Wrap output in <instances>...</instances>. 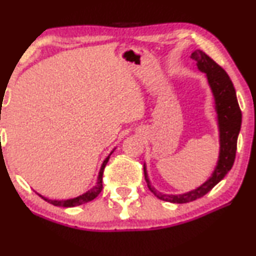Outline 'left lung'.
I'll list each match as a JSON object with an SVG mask.
<instances>
[{"instance_id": "8db88e82", "label": "left lung", "mask_w": 256, "mask_h": 256, "mask_svg": "<svg viewBox=\"0 0 256 256\" xmlns=\"http://www.w3.org/2000/svg\"><path fill=\"white\" fill-rule=\"evenodd\" d=\"M192 59L196 61L197 68L202 73L206 74L208 86L214 98V109L217 114L219 130V156L214 170L212 172L210 178L198 188L192 192L180 194V195H172V194L168 195V194L158 192L154 186H150L146 164H144V174H145L147 186L150 192L159 200L178 204L188 203V202L203 197L231 170L236 159L238 136H239L241 118H242L239 104H238L236 89L228 73L200 50L192 53Z\"/></svg>"}]
</instances>
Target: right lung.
I'll use <instances>...</instances> for the list:
<instances>
[{
	"label": "right lung",
	"mask_w": 256,
	"mask_h": 256,
	"mask_svg": "<svg viewBox=\"0 0 256 256\" xmlns=\"http://www.w3.org/2000/svg\"><path fill=\"white\" fill-rule=\"evenodd\" d=\"M114 148L112 150V152H111L109 156L106 158V160L103 161L102 166H100V172H98V178H97V182L96 184L92 186L90 190H88L87 192L82 194V195L78 196V197H74V198H70V200H50L48 197H44L42 196L40 194H38L39 196L42 197V200L48 202L50 204H53L56 205V206H64V208H73V206H78V205H82L84 203H88V202L92 200L94 198H96L97 196L100 195V192H102L103 189V183H102V178H103V170H104V167H106L108 161L110 159V156L114 153Z\"/></svg>",
	"instance_id": "1"
}]
</instances>
